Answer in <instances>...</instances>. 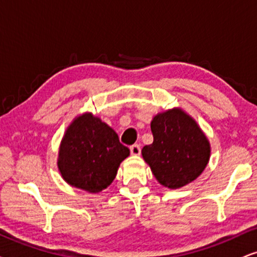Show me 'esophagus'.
I'll return each instance as SVG.
<instances>
[{
	"label": "esophagus",
	"instance_id": "34e87169",
	"mask_svg": "<svg viewBox=\"0 0 257 257\" xmlns=\"http://www.w3.org/2000/svg\"><path fill=\"white\" fill-rule=\"evenodd\" d=\"M131 153L133 155H140V153H141V147H140V145L131 146Z\"/></svg>",
	"mask_w": 257,
	"mask_h": 257
}]
</instances>
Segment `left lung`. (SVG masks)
<instances>
[{"label": "left lung", "mask_w": 257, "mask_h": 257, "mask_svg": "<svg viewBox=\"0 0 257 257\" xmlns=\"http://www.w3.org/2000/svg\"><path fill=\"white\" fill-rule=\"evenodd\" d=\"M153 144L142 157L165 187L179 188L197 179L210 159L209 140L184 110L174 108L152 119Z\"/></svg>", "instance_id": "1"}]
</instances>
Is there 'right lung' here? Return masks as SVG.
<instances>
[{
	"label": "right lung",
	"mask_w": 257,
	"mask_h": 257,
	"mask_svg": "<svg viewBox=\"0 0 257 257\" xmlns=\"http://www.w3.org/2000/svg\"><path fill=\"white\" fill-rule=\"evenodd\" d=\"M129 154L112 128L86 112L74 118L65 132L58 168L71 186L97 193L112 183L119 164Z\"/></svg>",
	"instance_id": "obj_1"
}]
</instances>
